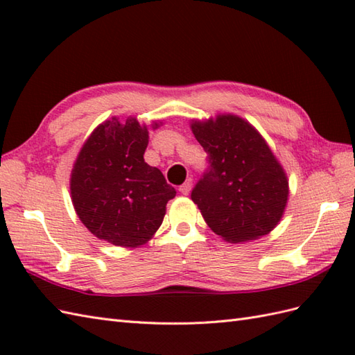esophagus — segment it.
Wrapping results in <instances>:
<instances>
[{"label": "esophagus", "instance_id": "34e87169", "mask_svg": "<svg viewBox=\"0 0 355 355\" xmlns=\"http://www.w3.org/2000/svg\"><path fill=\"white\" fill-rule=\"evenodd\" d=\"M178 191L182 192L183 195H189V193H191V191H192V183H191V182H186V183H183L182 186L178 187Z\"/></svg>", "mask_w": 355, "mask_h": 355}]
</instances>
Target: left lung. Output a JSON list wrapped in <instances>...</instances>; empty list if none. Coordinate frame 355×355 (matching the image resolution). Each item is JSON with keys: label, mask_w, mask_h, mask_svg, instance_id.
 Listing matches in <instances>:
<instances>
[{"label": "left lung", "mask_w": 355, "mask_h": 355, "mask_svg": "<svg viewBox=\"0 0 355 355\" xmlns=\"http://www.w3.org/2000/svg\"><path fill=\"white\" fill-rule=\"evenodd\" d=\"M191 130L209 154L210 169L191 195L206 224L233 244L268 235L282 220L290 186L267 140L232 112L192 119Z\"/></svg>", "instance_id": "left-lung-1"}]
</instances>
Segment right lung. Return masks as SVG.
<instances>
[{
    "mask_svg": "<svg viewBox=\"0 0 355 355\" xmlns=\"http://www.w3.org/2000/svg\"><path fill=\"white\" fill-rule=\"evenodd\" d=\"M128 117L97 125L82 145L70 173V195L82 224L105 243L135 248L153 239L166 205L177 191L145 154L149 130L162 126Z\"/></svg>",
    "mask_w": 355,
    "mask_h": 355,
    "instance_id": "obj_1",
    "label": "right lung"
}]
</instances>
